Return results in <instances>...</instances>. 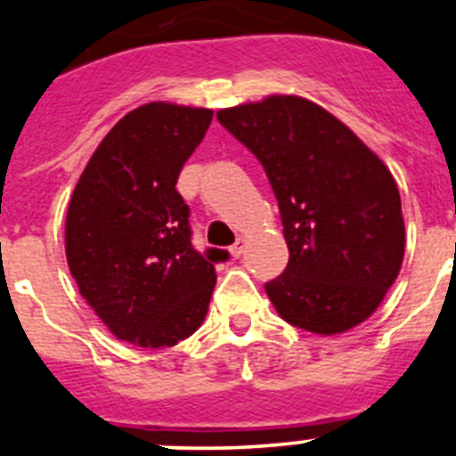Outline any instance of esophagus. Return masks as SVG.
I'll use <instances>...</instances> for the list:
<instances>
[{
    "label": "esophagus",
    "mask_w": 456,
    "mask_h": 456,
    "mask_svg": "<svg viewBox=\"0 0 456 456\" xmlns=\"http://www.w3.org/2000/svg\"><path fill=\"white\" fill-rule=\"evenodd\" d=\"M244 247H247V240H244V237H237V241L231 247L232 257H240L241 253H244Z\"/></svg>",
    "instance_id": "esophagus-1"
}]
</instances>
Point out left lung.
I'll list each match as a JSON object with an SVG mask.
<instances>
[{
    "label": "left lung",
    "mask_w": 456,
    "mask_h": 456,
    "mask_svg": "<svg viewBox=\"0 0 456 456\" xmlns=\"http://www.w3.org/2000/svg\"><path fill=\"white\" fill-rule=\"evenodd\" d=\"M265 167L289 248L265 285L288 324L338 336L368 320L404 260V216L393 173L347 125L299 95L216 111Z\"/></svg>",
    "instance_id": "1"
}]
</instances>
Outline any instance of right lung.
<instances>
[{"label":"right lung","mask_w":456,"mask_h":456,"mask_svg":"<svg viewBox=\"0 0 456 456\" xmlns=\"http://www.w3.org/2000/svg\"><path fill=\"white\" fill-rule=\"evenodd\" d=\"M212 123V109L148 102L100 141L72 191L66 257L79 294L109 331L164 349L199 331L225 251L191 247L178 175Z\"/></svg>","instance_id":"1"}]
</instances>
